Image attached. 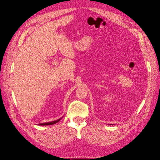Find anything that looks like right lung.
<instances>
[{"instance_id": "add662e5", "label": "right lung", "mask_w": 160, "mask_h": 160, "mask_svg": "<svg viewBox=\"0 0 160 160\" xmlns=\"http://www.w3.org/2000/svg\"><path fill=\"white\" fill-rule=\"evenodd\" d=\"M62 118H60V119H59L56 120V121H51V122H44V123H41V124H39L38 125L46 126V125H52V124H56V122L60 121L62 119Z\"/></svg>"}]
</instances>
